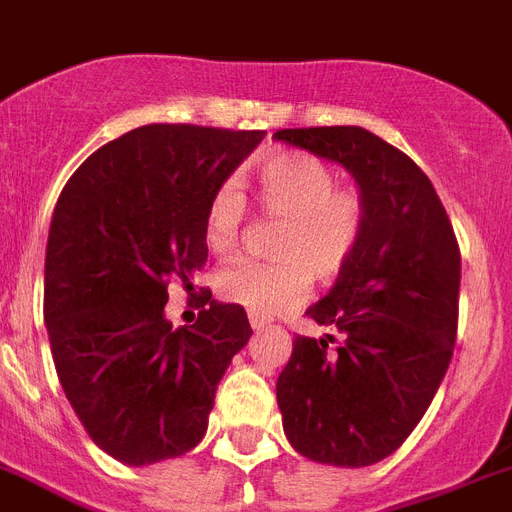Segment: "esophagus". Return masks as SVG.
Segmentation results:
<instances>
[{"label":"esophagus","mask_w":512,"mask_h":512,"mask_svg":"<svg viewBox=\"0 0 512 512\" xmlns=\"http://www.w3.org/2000/svg\"><path fill=\"white\" fill-rule=\"evenodd\" d=\"M249 325H252V330H265L270 325V322L263 320V317L252 315V317H249Z\"/></svg>","instance_id":"34e87169"}]
</instances>
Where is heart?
Instances as JSON below:
<instances>
[{"label": "heart", "mask_w": 512, "mask_h": 512, "mask_svg": "<svg viewBox=\"0 0 512 512\" xmlns=\"http://www.w3.org/2000/svg\"><path fill=\"white\" fill-rule=\"evenodd\" d=\"M336 176L315 156L281 153L257 169L255 197L265 216L278 218L276 263H234L216 278L218 294L257 317L289 312L302 302L312 276L336 278L354 257L364 226L362 197L333 190ZM247 200L234 182L218 184L205 208V244L226 257L239 247Z\"/></svg>", "instance_id": "1"}]
</instances>
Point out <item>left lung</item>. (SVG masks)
<instances>
[{
  "label": "left lung",
  "mask_w": 512,
  "mask_h": 512,
  "mask_svg": "<svg viewBox=\"0 0 512 512\" xmlns=\"http://www.w3.org/2000/svg\"><path fill=\"white\" fill-rule=\"evenodd\" d=\"M273 137L343 166L364 203L354 257L330 294L307 309L343 343L330 356L324 338H294L276 382L283 432L309 461L372 466L414 432L448 372L458 328V242L427 174L382 137L362 127Z\"/></svg>",
  "instance_id": "obj_1"
}]
</instances>
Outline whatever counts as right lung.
Wrapping results in <instances>:
<instances>
[{"label":"right lung","mask_w":512,"mask_h":512,"mask_svg":"<svg viewBox=\"0 0 512 512\" xmlns=\"http://www.w3.org/2000/svg\"><path fill=\"white\" fill-rule=\"evenodd\" d=\"M265 132L145 124L98 148L64 184L46 244L44 320L64 395L90 440L127 466L205 437L216 388L252 328L203 291L195 325L166 320L171 278L208 260L210 195Z\"/></svg>","instance_id":"right-lung-1"}]
</instances>
